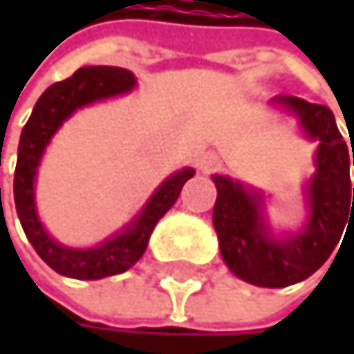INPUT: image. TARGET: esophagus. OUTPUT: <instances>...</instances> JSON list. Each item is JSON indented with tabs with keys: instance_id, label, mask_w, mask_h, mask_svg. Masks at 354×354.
<instances>
[{
	"instance_id": "1",
	"label": "esophagus",
	"mask_w": 354,
	"mask_h": 354,
	"mask_svg": "<svg viewBox=\"0 0 354 354\" xmlns=\"http://www.w3.org/2000/svg\"><path fill=\"white\" fill-rule=\"evenodd\" d=\"M221 155H216V153H203L201 157H199V163H197V167L201 169V171H214V169H218L221 167Z\"/></svg>"
}]
</instances>
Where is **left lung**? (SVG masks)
Masks as SVG:
<instances>
[{"mask_svg":"<svg viewBox=\"0 0 354 354\" xmlns=\"http://www.w3.org/2000/svg\"><path fill=\"white\" fill-rule=\"evenodd\" d=\"M274 102L299 118V127L308 140L319 142L315 155L317 171L306 185L310 214L304 229L276 238L263 218V195L218 174L212 176L218 193L212 223L223 261L231 272L257 287L280 289L315 274L342 240L344 227L351 225L348 221H354V189L351 191L354 148L351 153L327 106L291 95Z\"/></svg>","mask_w":354,"mask_h":354,"instance_id":"left-lung-1","label":"left lung"}]
</instances>
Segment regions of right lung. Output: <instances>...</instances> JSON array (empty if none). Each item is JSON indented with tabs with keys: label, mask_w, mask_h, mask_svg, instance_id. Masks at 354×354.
<instances>
[{
	"label": "right lung",
	"mask_w": 354,
	"mask_h": 354,
	"mask_svg": "<svg viewBox=\"0 0 354 354\" xmlns=\"http://www.w3.org/2000/svg\"><path fill=\"white\" fill-rule=\"evenodd\" d=\"M136 86V76L123 67L91 65L80 67L70 78L50 84L33 106V112L23 127L19 142V159L15 171V203L23 231L35 252L57 274L78 280H100L123 274L140 261L148 246L155 225L174 206L185 183L193 178L195 169L185 167L171 174L146 201L142 212L116 236L95 248H70L53 240L42 227L35 210L33 183L39 159L50 138L78 108L129 93Z\"/></svg>",
	"instance_id": "right-lung-1"
}]
</instances>
